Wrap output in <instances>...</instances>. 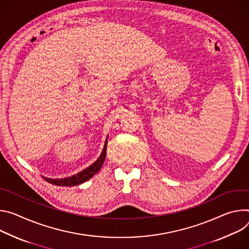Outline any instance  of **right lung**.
<instances>
[{
    "instance_id": "right-lung-1",
    "label": "right lung",
    "mask_w": 249,
    "mask_h": 249,
    "mask_svg": "<svg viewBox=\"0 0 249 249\" xmlns=\"http://www.w3.org/2000/svg\"><path fill=\"white\" fill-rule=\"evenodd\" d=\"M107 142L106 141L103 152H102L101 156L99 157V159L95 163H93L91 166H89L85 170H83L82 172H80L74 176L64 178V179H49V178H44V179L48 183L56 185V186H75V185H79L81 183H84L85 181L92 178L101 169L102 165L106 159V155H107Z\"/></svg>"
}]
</instances>
